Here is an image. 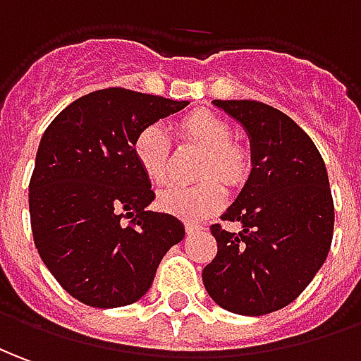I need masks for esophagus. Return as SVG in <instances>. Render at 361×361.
Wrapping results in <instances>:
<instances>
[{"label": "esophagus", "mask_w": 361, "mask_h": 361, "mask_svg": "<svg viewBox=\"0 0 361 361\" xmlns=\"http://www.w3.org/2000/svg\"><path fill=\"white\" fill-rule=\"evenodd\" d=\"M185 230H186V233H195V232H198V230H202V226H200L198 222H186Z\"/></svg>", "instance_id": "1"}]
</instances>
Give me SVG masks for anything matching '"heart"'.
<instances>
[{"label": "heart", "instance_id": "obj_1", "mask_svg": "<svg viewBox=\"0 0 361 361\" xmlns=\"http://www.w3.org/2000/svg\"><path fill=\"white\" fill-rule=\"evenodd\" d=\"M180 129L185 135L208 149V159L202 169L204 175L216 173L230 183H235L245 175L247 157L238 145L230 143L232 129L222 118L212 111L198 109L180 119ZM169 135L161 123L145 126L133 141L135 161L153 185H163L169 176ZM224 196L226 192L222 185L216 178H208L198 185L169 186L159 192L157 204L173 216L198 220L220 208L224 204Z\"/></svg>", "mask_w": 361, "mask_h": 361}]
</instances>
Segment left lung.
<instances>
[{"mask_svg":"<svg viewBox=\"0 0 361 361\" xmlns=\"http://www.w3.org/2000/svg\"><path fill=\"white\" fill-rule=\"evenodd\" d=\"M250 135L252 173L222 220L212 224L218 253L202 271L208 295L222 309L261 317L287 307L326 261L334 202L317 145L279 109L255 100H214Z\"/></svg>","mask_w":361,"mask_h":361,"instance_id":"1","label":"left lung"}]
</instances>
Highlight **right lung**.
Segmentation results:
<instances>
[{
  "label": "right lung",
  "instance_id": "1",
  "mask_svg": "<svg viewBox=\"0 0 361 361\" xmlns=\"http://www.w3.org/2000/svg\"><path fill=\"white\" fill-rule=\"evenodd\" d=\"M186 106L106 88L72 102L43 133L29 183L35 247L62 289L84 305L116 309L139 300L163 255L185 238L178 218L147 210L155 192L133 141Z\"/></svg>",
  "mask_w": 361,
  "mask_h": 361
}]
</instances>
